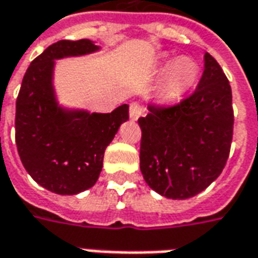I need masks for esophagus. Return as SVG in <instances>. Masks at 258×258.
Instances as JSON below:
<instances>
[{
    "label": "esophagus",
    "mask_w": 258,
    "mask_h": 258,
    "mask_svg": "<svg viewBox=\"0 0 258 258\" xmlns=\"http://www.w3.org/2000/svg\"><path fill=\"white\" fill-rule=\"evenodd\" d=\"M144 112H145V107L142 103H140V102H131L130 103V117L133 120L140 118L144 114Z\"/></svg>",
    "instance_id": "esophagus-1"
}]
</instances>
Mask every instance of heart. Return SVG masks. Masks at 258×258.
<instances>
[{
  "label": "heart",
  "instance_id": "1",
  "mask_svg": "<svg viewBox=\"0 0 258 258\" xmlns=\"http://www.w3.org/2000/svg\"><path fill=\"white\" fill-rule=\"evenodd\" d=\"M163 69L166 70L163 74L162 95L164 99L173 101L177 99L188 91L196 83L199 66L190 58H177L175 60H166L163 63Z\"/></svg>",
  "mask_w": 258,
  "mask_h": 258
}]
</instances>
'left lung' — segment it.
<instances>
[{
    "label": "left lung",
    "mask_w": 258,
    "mask_h": 258,
    "mask_svg": "<svg viewBox=\"0 0 258 258\" xmlns=\"http://www.w3.org/2000/svg\"><path fill=\"white\" fill-rule=\"evenodd\" d=\"M148 109L138 118L146 184L168 199L200 194L221 174L232 144V91L221 66L206 52L205 70L190 95Z\"/></svg>",
    "instance_id": "8db88e82"
}]
</instances>
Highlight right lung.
<instances>
[{
    "label": "right lung",
    "mask_w": 258,
    "mask_h": 258,
    "mask_svg": "<svg viewBox=\"0 0 258 258\" xmlns=\"http://www.w3.org/2000/svg\"><path fill=\"white\" fill-rule=\"evenodd\" d=\"M90 40H60L30 63L16 98L15 140L31 178L58 195H76L95 184L103 153L120 124L128 120V105L112 113L63 112L52 90L53 59L96 51Z\"/></svg>",
    "instance_id": "obj_1"
}]
</instances>
